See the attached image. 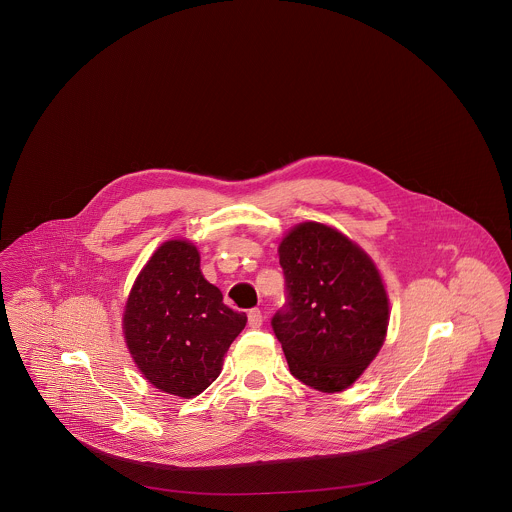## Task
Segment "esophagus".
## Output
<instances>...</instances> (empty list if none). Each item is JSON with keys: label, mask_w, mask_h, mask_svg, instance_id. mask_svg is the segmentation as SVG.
<instances>
[{"label": "esophagus", "mask_w": 512, "mask_h": 512, "mask_svg": "<svg viewBox=\"0 0 512 512\" xmlns=\"http://www.w3.org/2000/svg\"><path fill=\"white\" fill-rule=\"evenodd\" d=\"M247 322H249L251 328H261V324H263V313H261L259 309H249Z\"/></svg>", "instance_id": "obj_1"}]
</instances>
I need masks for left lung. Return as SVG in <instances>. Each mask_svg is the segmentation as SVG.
<instances>
[{
    "label": "left lung",
    "mask_w": 512,
    "mask_h": 512,
    "mask_svg": "<svg viewBox=\"0 0 512 512\" xmlns=\"http://www.w3.org/2000/svg\"><path fill=\"white\" fill-rule=\"evenodd\" d=\"M286 303L272 317L293 376L313 390L349 388L378 355L390 322L372 259L336 228L293 226L280 244Z\"/></svg>",
    "instance_id": "obj_1"
}]
</instances>
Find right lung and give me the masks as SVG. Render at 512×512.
<instances>
[{
  "mask_svg": "<svg viewBox=\"0 0 512 512\" xmlns=\"http://www.w3.org/2000/svg\"><path fill=\"white\" fill-rule=\"evenodd\" d=\"M245 322V313L226 307L219 288L203 278L195 245L171 240L136 278L122 330L146 380L157 390L190 399L217 380Z\"/></svg>",
  "mask_w": 512,
  "mask_h": 512,
  "instance_id": "right-lung-1",
  "label": "right lung"
}]
</instances>
